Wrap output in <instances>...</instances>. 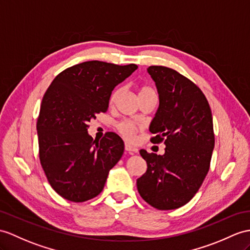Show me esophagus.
Masks as SVG:
<instances>
[{"instance_id": "1", "label": "esophagus", "mask_w": 250, "mask_h": 250, "mask_svg": "<svg viewBox=\"0 0 250 250\" xmlns=\"http://www.w3.org/2000/svg\"><path fill=\"white\" fill-rule=\"evenodd\" d=\"M125 149L127 151H129L130 154H133V153H138V148L135 147V146L129 144V143H125Z\"/></svg>"}]
</instances>
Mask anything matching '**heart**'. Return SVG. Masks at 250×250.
Returning <instances> with one entry per match:
<instances>
[{
	"instance_id": "heart-1",
	"label": "heart",
	"mask_w": 250,
	"mask_h": 250,
	"mask_svg": "<svg viewBox=\"0 0 250 250\" xmlns=\"http://www.w3.org/2000/svg\"><path fill=\"white\" fill-rule=\"evenodd\" d=\"M149 92H155V91L151 89L150 87L143 86V87L139 89V96H141V95L146 94V93H149ZM119 94H120V89H117V90L113 91L111 96H110V104L111 105L115 102V100H117V97L119 96ZM119 130L125 138L133 139V137L136 136V133L138 131V126L135 123H132V122H130V121H124V122H122V123L119 124Z\"/></svg>"
}]
</instances>
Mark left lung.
Returning a JSON list of instances; mask_svg holds the SVG:
<instances>
[{
  "label": "left lung",
  "mask_w": 250,
  "mask_h": 250,
  "mask_svg": "<svg viewBox=\"0 0 250 250\" xmlns=\"http://www.w3.org/2000/svg\"><path fill=\"white\" fill-rule=\"evenodd\" d=\"M159 107L149 125L153 143L164 141L166 153L140 155L147 163L137 188L146 203L158 210H173L190 202L209 171L213 148L212 113L206 96L195 83L177 71L151 65Z\"/></svg>",
  "instance_id": "8db88e82"
}]
</instances>
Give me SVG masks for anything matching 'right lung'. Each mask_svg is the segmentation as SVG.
<instances>
[{
	"label": "right lung",
	"mask_w": 250,
	"mask_h": 250,
	"mask_svg": "<svg viewBox=\"0 0 250 250\" xmlns=\"http://www.w3.org/2000/svg\"><path fill=\"white\" fill-rule=\"evenodd\" d=\"M137 69L133 63L86 62L62 71L46 90L37 121L39 157L62 197L83 203L104 188L109 171L124 153V142L114 132L95 141L88 123L107 111L113 89Z\"/></svg>",
	"instance_id": "add662e5"
}]
</instances>
